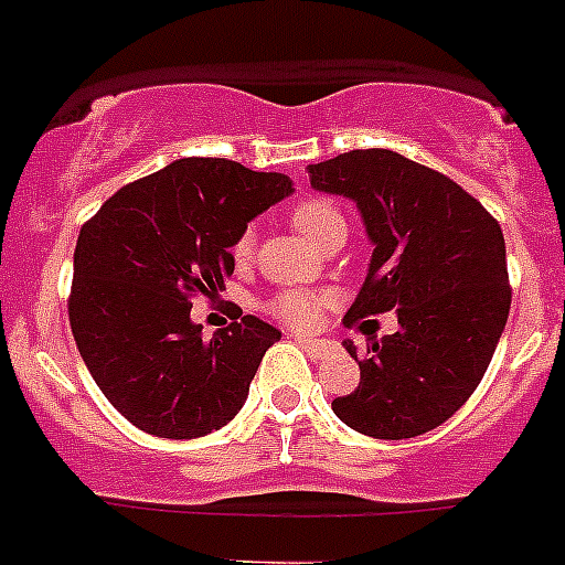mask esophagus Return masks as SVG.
Masks as SVG:
<instances>
[{
  "instance_id": "esophagus-1",
  "label": "esophagus",
  "mask_w": 565,
  "mask_h": 565,
  "mask_svg": "<svg viewBox=\"0 0 565 565\" xmlns=\"http://www.w3.org/2000/svg\"><path fill=\"white\" fill-rule=\"evenodd\" d=\"M294 342L302 348L311 359H326L328 353L333 351V344L326 342V339H308V337H294Z\"/></svg>"
}]
</instances>
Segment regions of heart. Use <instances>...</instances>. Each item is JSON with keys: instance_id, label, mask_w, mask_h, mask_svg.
<instances>
[{"instance_id": "heart-1", "label": "heart", "mask_w": 565, "mask_h": 565, "mask_svg": "<svg viewBox=\"0 0 565 565\" xmlns=\"http://www.w3.org/2000/svg\"><path fill=\"white\" fill-rule=\"evenodd\" d=\"M291 223L294 228L317 248L326 246L328 239L337 237V234H344V228H348L342 212H339L333 203L319 201V198L297 203L291 212ZM252 252L254 232L246 228V232H239L237 239H234L232 254L237 263H246V259L252 257ZM328 306H333L331 291H317V288H286V291H279L266 308L274 319L282 322V326L313 328L319 326V319H322Z\"/></svg>"}]
</instances>
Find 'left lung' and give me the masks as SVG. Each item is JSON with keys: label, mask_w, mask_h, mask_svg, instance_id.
Listing matches in <instances>:
<instances>
[{"label": "left lung", "mask_w": 565, "mask_h": 565, "mask_svg": "<svg viewBox=\"0 0 565 565\" xmlns=\"http://www.w3.org/2000/svg\"><path fill=\"white\" fill-rule=\"evenodd\" d=\"M308 172L313 189L356 203L373 243L344 326L398 313V331L371 339L362 359L344 342L362 379L333 398V413L387 441L436 430L476 393L507 326L512 288L501 226L447 174L391 149H353Z\"/></svg>", "instance_id": "8db88e82"}]
</instances>
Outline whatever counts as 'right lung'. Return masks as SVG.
<instances>
[{
	"label": "right lung",
	"instance_id": "obj_1",
	"mask_svg": "<svg viewBox=\"0 0 565 565\" xmlns=\"http://www.w3.org/2000/svg\"><path fill=\"white\" fill-rule=\"evenodd\" d=\"M291 194L279 172L181 158L127 183L82 226L67 311L78 353L115 411L158 438L232 422L279 331L246 317L212 339L192 299L226 288L248 221Z\"/></svg>",
	"mask_w": 565,
	"mask_h": 565
}]
</instances>
